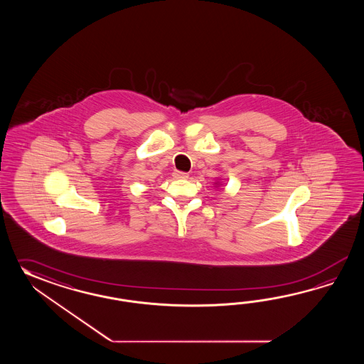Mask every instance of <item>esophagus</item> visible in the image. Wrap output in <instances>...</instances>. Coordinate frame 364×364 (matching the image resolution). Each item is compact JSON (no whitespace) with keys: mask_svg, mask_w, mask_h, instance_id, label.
<instances>
[{"mask_svg":"<svg viewBox=\"0 0 364 364\" xmlns=\"http://www.w3.org/2000/svg\"><path fill=\"white\" fill-rule=\"evenodd\" d=\"M173 177H174V178L186 179L188 178V174H187V173H185V171H177L173 173Z\"/></svg>","mask_w":364,"mask_h":364,"instance_id":"34e87169","label":"esophagus"}]
</instances>
